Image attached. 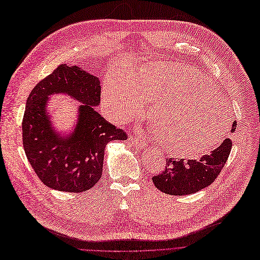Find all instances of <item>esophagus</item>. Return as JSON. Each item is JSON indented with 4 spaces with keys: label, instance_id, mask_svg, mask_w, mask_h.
<instances>
[{
    "label": "esophagus",
    "instance_id": "1",
    "mask_svg": "<svg viewBox=\"0 0 260 260\" xmlns=\"http://www.w3.org/2000/svg\"><path fill=\"white\" fill-rule=\"evenodd\" d=\"M129 140L135 148H145L146 146V143L143 142L141 140V138L139 136H137V135H133V136L129 138Z\"/></svg>",
    "mask_w": 260,
    "mask_h": 260
}]
</instances>
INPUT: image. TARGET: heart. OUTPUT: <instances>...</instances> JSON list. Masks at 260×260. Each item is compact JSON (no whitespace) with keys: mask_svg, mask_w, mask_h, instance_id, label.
Masks as SVG:
<instances>
[{"mask_svg":"<svg viewBox=\"0 0 260 260\" xmlns=\"http://www.w3.org/2000/svg\"><path fill=\"white\" fill-rule=\"evenodd\" d=\"M103 104L120 121L155 102L151 118L164 148L174 156L206 153L219 144L230 127L232 114L226 101L201 71L187 64L161 61L132 72L115 71L105 77Z\"/></svg>","mask_w":260,"mask_h":260,"instance_id":"1","label":"heart"}]
</instances>
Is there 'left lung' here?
Segmentation results:
<instances>
[{"label":"left lung","mask_w":260,"mask_h":260,"mask_svg":"<svg viewBox=\"0 0 260 260\" xmlns=\"http://www.w3.org/2000/svg\"><path fill=\"white\" fill-rule=\"evenodd\" d=\"M234 121L231 132H235ZM231 138H225L210 154L200 159H174L167 158L164 172L152 177L153 183L161 192L170 196H186L196 193L208 187L221 173L232 151Z\"/></svg>","instance_id":"left-lung-1"}]
</instances>
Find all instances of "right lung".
Segmentation results:
<instances>
[{
	"label": "right lung",
	"instance_id": "1",
	"mask_svg": "<svg viewBox=\"0 0 260 260\" xmlns=\"http://www.w3.org/2000/svg\"><path fill=\"white\" fill-rule=\"evenodd\" d=\"M60 92L82 103L77 129L66 140L52 131L45 111L47 96ZM100 100L99 78L64 63L31 90L22 120V139L31 168L46 186L73 193L89 190L102 176L106 144L127 139L125 132L95 111Z\"/></svg>",
	"mask_w": 260,
	"mask_h": 260
}]
</instances>
